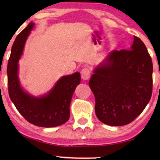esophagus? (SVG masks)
Here are the masks:
<instances>
[{
    "mask_svg": "<svg viewBox=\"0 0 160 160\" xmlns=\"http://www.w3.org/2000/svg\"><path fill=\"white\" fill-rule=\"evenodd\" d=\"M90 71L88 68H84L81 71V75H82V78L84 80H87L89 79V76H90Z\"/></svg>",
    "mask_w": 160,
    "mask_h": 160,
    "instance_id": "34e87169",
    "label": "esophagus"
}]
</instances>
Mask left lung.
<instances>
[{"label": "left lung", "mask_w": 160, "mask_h": 160, "mask_svg": "<svg viewBox=\"0 0 160 160\" xmlns=\"http://www.w3.org/2000/svg\"><path fill=\"white\" fill-rule=\"evenodd\" d=\"M152 58L138 37L130 50L111 51L93 70L89 82L98 119L122 126L138 117L152 97Z\"/></svg>", "instance_id": "left-lung-1"}]
</instances>
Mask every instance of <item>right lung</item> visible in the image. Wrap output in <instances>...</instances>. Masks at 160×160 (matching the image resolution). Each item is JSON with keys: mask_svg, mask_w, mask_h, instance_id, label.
Wrapping results in <instances>:
<instances>
[{"mask_svg": "<svg viewBox=\"0 0 160 160\" xmlns=\"http://www.w3.org/2000/svg\"><path fill=\"white\" fill-rule=\"evenodd\" d=\"M34 27L30 22L19 33L12 46L7 67L8 94L20 114L34 125L53 128L65 124L70 118V104L76 87L80 84V73L62 76L51 90L36 97L21 86L19 78V60L23 53L28 36Z\"/></svg>", "mask_w": 160, "mask_h": 160, "instance_id": "1", "label": "right lung"}]
</instances>
